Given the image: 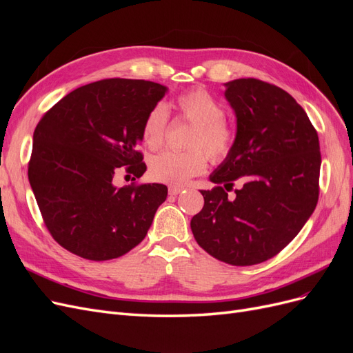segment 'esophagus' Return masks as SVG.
<instances>
[{
  "mask_svg": "<svg viewBox=\"0 0 353 353\" xmlns=\"http://www.w3.org/2000/svg\"><path fill=\"white\" fill-rule=\"evenodd\" d=\"M169 194L170 196H176V194H179L181 193V191H183V187H176V185H170L169 187Z\"/></svg>",
  "mask_w": 353,
  "mask_h": 353,
  "instance_id": "obj_1",
  "label": "esophagus"
}]
</instances>
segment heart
Here are the masks:
<instances>
[{
  "label": "heart",
  "mask_w": 353,
  "mask_h": 353,
  "mask_svg": "<svg viewBox=\"0 0 353 353\" xmlns=\"http://www.w3.org/2000/svg\"><path fill=\"white\" fill-rule=\"evenodd\" d=\"M179 116L194 125L187 152L166 150L150 160V175L159 183L184 185L208 166V156L215 163L228 159L236 145V131L225 121L222 104L205 88H193L175 99ZM169 112L163 103H157L147 113L143 123V141L157 150L162 147L168 132ZM207 153L205 154L204 152Z\"/></svg>",
  "instance_id": "b5f03b06"
}]
</instances>
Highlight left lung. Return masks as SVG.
<instances>
[{
    "mask_svg": "<svg viewBox=\"0 0 353 353\" xmlns=\"http://www.w3.org/2000/svg\"><path fill=\"white\" fill-rule=\"evenodd\" d=\"M237 116L236 145L201 190L191 219L201 249L234 266L280 253L303 228L319 196L321 153L314 125L290 94L254 78L225 83ZM242 187L231 199L228 191Z\"/></svg>",
    "mask_w": 353,
    "mask_h": 353,
    "instance_id": "8db88e82",
    "label": "left lung"
}]
</instances>
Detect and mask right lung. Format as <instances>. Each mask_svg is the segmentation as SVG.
I'll return each mask as SVG.
<instances>
[{
  "instance_id": "right-lung-1",
  "label": "right lung",
  "mask_w": 353,
  "mask_h": 353,
  "mask_svg": "<svg viewBox=\"0 0 353 353\" xmlns=\"http://www.w3.org/2000/svg\"><path fill=\"white\" fill-rule=\"evenodd\" d=\"M165 92L144 79H103L69 92L41 117L28 176L61 248L88 261H110L144 240L168 187H116L114 181L119 172H145L137 147L147 113Z\"/></svg>"
}]
</instances>
